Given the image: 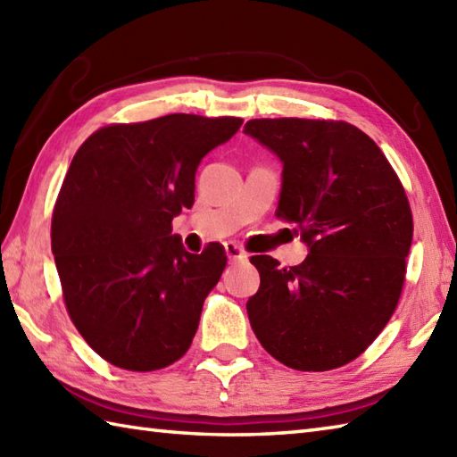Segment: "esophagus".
Here are the masks:
<instances>
[{
	"mask_svg": "<svg viewBox=\"0 0 457 457\" xmlns=\"http://www.w3.org/2000/svg\"><path fill=\"white\" fill-rule=\"evenodd\" d=\"M226 255H228V259L229 261H245L247 259V253L244 249H241L239 245H236V244H231V241H228L226 245Z\"/></svg>",
	"mask_w": 457,
	"mask_h": 457,
	"instance_id": "34e87169",
	"label": "esophagus"
}]
</instances>
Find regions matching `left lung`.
<instances>
[{"label":"left lung","instance_id":"obj_1","mask_svg":"<svg viewBox=\"0 0 457 457\" xmlns=\"http://www.w3.org/2000/svg\"><path fill=\"white\" fill-rule=\"evenodd\" d=\"M244 133L283 162L277 218L296 223L303 263L251 257L261 287L247 300L267 352L298 371L353 361L393 316L412 244V213L383 151L345 121L251 120Z\"/></svg>","mask_w":457,"mask_h":457}]
</instances>
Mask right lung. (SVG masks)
Masks as SVG:
<instances>
[{"mask_svg": "<svg viewBox=\"0 0 457 457\" xmlns=\"http://www.w3.org/2000/svg\"><path fill=\"white\" fill-rule=\"evenodd\" d=\"M241 123L170 113L108 125L76 151L51 244L68 314L112 365L154 371L188 352L228 257L218 244L188 253L170 223L194 204L202 159Z\"/></svg>", "mask_w": 457, "mask_h": 457, "instance_id": "add662e5", "label": "right lung"}]
</instances>
